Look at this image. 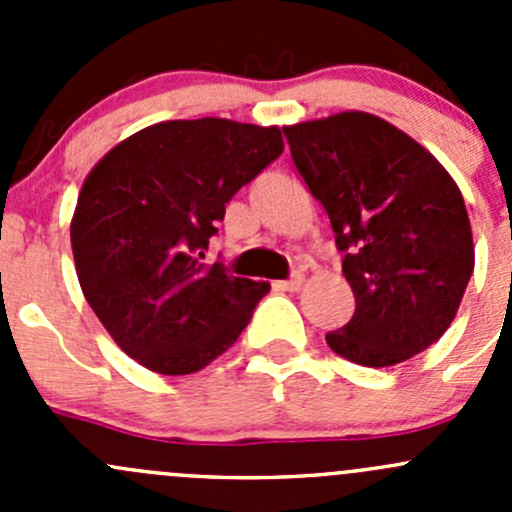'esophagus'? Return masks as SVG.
Here are the masks:
<instances>
[{
	"label": "esophagus",
	"mask_w": 512,
	"mask_h": 512,
	"mask_svg": "<svg viewBox=\"0 0 512 512\" xmlns=\"http://www.w3.org/2000/svg\"><path fill=\"white\" fill-rule=\"evenodd\" d=\"M304 277L302 275H292L289 280H282V282H275L277 289H285V292H297L299 287H302Z\"/></svg>",
	"instance_id": "obj_1"
}]
</instances>
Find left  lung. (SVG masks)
<instances>
[{
	"label": "left lung",
	"mask_w": 512,
	"mask_h": 512,
	"mask_svg": "<svg viewBox=\"0 0 512 512\" xmlns=\"http://www.w3.org/2000/svg\"><path fill=\"white\" fill-rule=\"evenodd\" d=\"M309 193L327 210L354 317L327 334L361 366H394L451 327L473 275L456 180L421 143L364 111L282 128Z\"/></svg>",
	"instance_id": "left-lung-1"
}]
</instances>
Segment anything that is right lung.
<instances>
[{"mask_svg":"<svg viewBox=\"0 0 512 512\" xmlns=\"http://www.w3.org/2000/svg\"><path fill=\"white\" fill-rule=\"evenodd\" d=\"M285 151L277 126L198 118L133 133L94 165L71 220L86 302L146 369L183 376L237 342L267 282L205 265L232 195Z\"/></svg>","mask_w":512,"mask_h":512,"instance_id":"right-lung-1","label":"right lung"}]
</instances>
